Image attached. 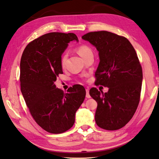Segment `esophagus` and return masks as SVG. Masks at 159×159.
Here are the masks:
<instances>
[{
    "instance_id": "34e87169",
    "label": "esophagus",
    "mask_w": 159,
    "mask_h": 159,
    "mask_svg": "<svg viewBox=\"0 0 159 159\" xmlns=\"http://www.w3.org/2000/svg\"><path fill=\"white\" fill-rule=\"evenodd\" d=\"M86 98H91L90 95H89V90L88 89H86Z\"/></svg>"
}]
</instances>
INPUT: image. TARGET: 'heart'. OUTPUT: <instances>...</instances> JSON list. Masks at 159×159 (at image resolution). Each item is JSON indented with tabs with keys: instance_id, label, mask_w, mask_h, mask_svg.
I'll use <instances>...</instances> for the list:
<instances>
[{
	"instance_id": "1",
	"label": "heart",
	"mask_w": 159,
	"mask_h": 159,
	"mask_svg": "<svg viewBox=\"0 0 159 159\" xmlns=\"http://www.w3.org/2000/svg\"><path fill=\"white\" fill-rule=\"evenodd\" d=\"M76 51L81 57L83 59L88 54L92 53V51L86 45H81L77 47ZM67 59H68V53H64L60 57V64L62 68H65L66 66V62H67Z\"/></svg>"
}]
</instances>
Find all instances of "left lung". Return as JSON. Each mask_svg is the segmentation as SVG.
I'll use <instances>...</instances> for the list:
<instances>
[{
	"label": "left lung",
	"instance_id": "8db88e82",
	"mask_svg": "<svg viewBox=\"0 0 159 159\" xmlns=\"http://www.w3.org/2000/svg\"><path fill=\"white\" fill-rule=\"evenodd\" d=\"M82 39L99 51L95 84L109 89L105 93L95 87L89 91L98 103L95 123L106 130L119 129L132 119L139 102L143 75L137 53L127 39L108 31L89 32Z\"/></svg>",
	"mask_w": 159,
	"mask_h": 159
}]
</instances>
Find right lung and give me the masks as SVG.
Returning a JSON list of instances; mask_svg holds the SVG:
<instances>
[{"mask_svg":"<svg viewBox=\"0 0 159 159\" xmlns=\"http://www.w3.org/2000/svg\"><path fill=\"white\" fill-rule=\"evenodd\" d=\"M74 40L78 41L74 33H47L30 43L21 55V93L36 123L51 134H61L73 126L75 113L85 98L80 84L70 87L67 93L55 84L63 73L61 54Z\"/></svg>","mask_w":159,"mask_h":159,"instance_id":"right-lung-1","label":"right lung"}]
</instances>
